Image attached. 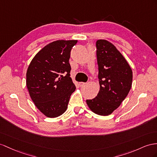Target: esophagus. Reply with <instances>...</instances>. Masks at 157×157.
I'll list each match as a JSON object with an SVG mask.
<instances>
[{"instance_id": "1", "label": "esophagus", "mask_w": 157, "mask_h": 157, "mask_svg": "<svg viewBox=\"0 0 157 157\" xmlns=\"http://www.w3.org/2000/svg\"><path fill=\"white\" fill-rule=\"evenodd\" d=\"M78 85H79V87H82V86L86 85V83H84V82H79L78 83Z\"/></svg>"}]
</instances>
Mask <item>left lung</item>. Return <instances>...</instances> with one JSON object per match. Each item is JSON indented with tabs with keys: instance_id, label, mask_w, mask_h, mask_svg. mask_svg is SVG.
I'll return each mask as SVG.
<instances>
[{
	"instance_id": "left-lung-1",
	"label": "left lung",
	"mask_w": 157,
	"mask_h": 157,
	"mask_svg": "<svg viewBox=\"0 0 157 157\" xmlns=\"http://www.w3.org/2000/svg\"><path fill=\"white\" fill-rule=\"evenodd\" d=\"M96 48L100 88L98 95L86 103L94 113L107 116L117 109L127 96L132 86V72L113 44L98 40Z\"/></svg>"
}]
</instances>
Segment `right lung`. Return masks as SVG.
Segmentation results:
<instances>
[{"label": "right lung", "instance_id": "add662e5", "mask_svg": "<svg viewBox=\"0 0 157 157\" xmlns=\"http://www.w3.org/2000/svg\"><path fill=\"white\" fill-rule=\"evenodd\" d=\"M78 40H59L44 46L32 59L26 86L38 109L50 118L65 112L75 86L70 78V52Z\"/></svg>", "mask_w": 157, "mask_h": 157}]
</instances>
